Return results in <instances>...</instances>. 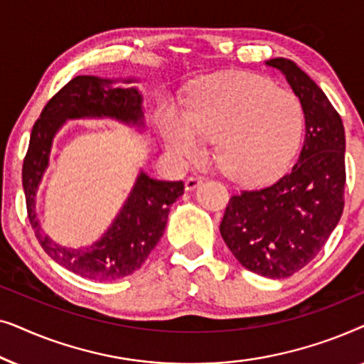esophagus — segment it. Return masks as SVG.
<instances>
[{
	"instance_id": "obj_1",
	"label": "esophagus",
	"mask_w": 364,
	"mask_h": 364,
	"mask_svg": "<svg viewBox=\"0 0 364 364\" xmlns=\"http://www.w3.org/2000/svg\"><path fill=\"white\" fill-rule=\"evenodd\" d=\"M202 181L203 178L198 176H188L186 178V191H193V188H197L202 183Z\"/></svg>"
}]
</instances>
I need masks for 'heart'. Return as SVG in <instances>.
<instances>
[{"label": "heart", "mask_w": 364, "mask_h": 364, "mask_svg": "<svg viewBox=\"0 0 364 364\" xmlns=\"http://www.w3.org/2000/svg\"><path fill=\"white\" fill-rule=\"evenodd\" d=\"M303 109L295 94L253 74L230 73L197 84L186 112H162V136L178 157L193 161L203 141L228 176L260 182L287 168L301 141Z\"/></svg>", "instance_id": "heart-1"}]
</instances>
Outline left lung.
Instances as JSON below:
<instances>
[{
	"label": "left lung",
	"mask_w": 364,
	"mask_h": 364,
	"mask_svg": "<svg viewBox=\"0 0 364 364\" xmlns=\"http://www.w3.org/2000/svg\"><path fill=\"white\" fill-rule=\"evenodd\" d=\"M300 99L305 139L298 161L280 181L232 196L220 233L247 270L287 278L325 245L345 207V127L316 82L285 58L267 61Z\"/></svg>",
	"instance_id": "obj_1"
}]
</instances>
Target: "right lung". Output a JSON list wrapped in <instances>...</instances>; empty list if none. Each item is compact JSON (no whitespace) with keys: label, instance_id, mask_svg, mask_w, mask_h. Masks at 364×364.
Masks as SVG:
<instances>
[{"label":"right lung","instance_id":"1","mask_svg":"<svg viewBox=\"0 0 364 364\" xmlns=\"http://www.w3.org/2000/svg\"><path fill=\"white\" fill-rule=\"evenodd\" d=\"M124 82H132V79H124ZM82 117H114L144 126L142 96L136 87H116L112 79L76 76L49 99L34 122L23 162L28 218L43 250L59 265L87 280H117L141 268L161 240L171 205L183 193V182L157 181L141 171L126 203L101 240L77 250L54 243L39 227L36 192L56 132L66 119Z\"/></svg>","mask_w":364,"mask_h":364}]
</instances>
